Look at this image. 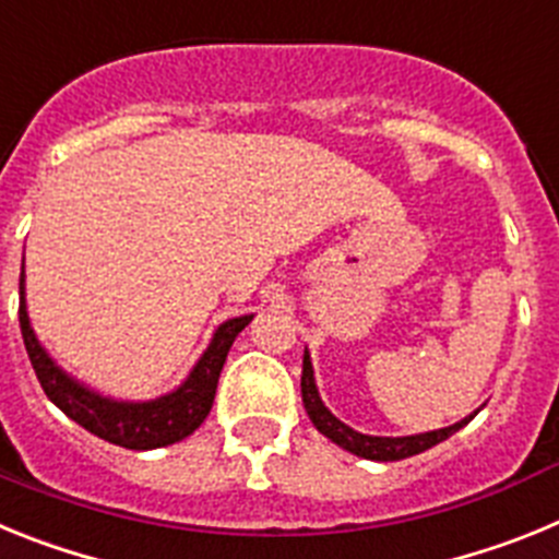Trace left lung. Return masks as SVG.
Returning a JSON list of instances; mask_svg holds the SVG:
<instances>
[{
    "label": "left lung",
    "mask_w": 559,
    "mask_h": 559,
    "mask_svg": "<svg viewBox=\"0 0 559 559\" xmlns=\"http://www.w3.org/2000/svg\"><path fill=\"white\" fill-rule=\"evenodd\" d=\"M302 403L305 412H308L310 423L316 426V431L324 433L330 442H335L344 451L355 453L360 459H372V462H397V459H408L417 456V453L428 451V448L439 445V442H445L448 437L464 428L473 419L471 417L459 419L453 426L448 428H437V431H426V433H412V437H372V433H360L355 428H349L347 423H341L333 412L322 403V394H319V386H316L313 378V364H310V353L305 349L302 358Z\"/></svg>",
    "instance_id": "1"
}]
</instances>
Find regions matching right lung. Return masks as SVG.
<instances>
[{
  "mask_svg": "<svg viewBox=\"0 0 559 559\" xmlns=\"http://www.w3.org/2000/svg\"><path fill=\"white\" fill-rule=\"evenodd\" d=\"M254 319V313L226 319L212 333L210 347L204 349L195 367L173 392L153 400H117L100 394L97 389L86 386L78 378L61 369L56 358L44 349L36 330L29 324L27 299H24V263L22 280H19V324H22L24 349L29 364L36 369V378L47 394L69 419L86 428L88 433L106 439L111 445L128 448V451H153L173 442H181L206 419L218 389L221 369L226 364L229 347L235 344L237 333Z\"/></svg>",
  "mask_w": 559,
  "mask_h": 559,
  "instance_id": "right-lung-1",
  "label": "right lung"
}]
</instances>
